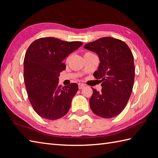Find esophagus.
I'll list each match as a JSON object with an SVG mask.
<instances>
[{
    "label": "esophagus",
    "instance_id": "obj_1",
    "mask_svg": "<svg viewBox=\"0 0 158 158\" xmlns=\"http://www.w3.org/2000/svg\"><path fill=\"white\" fill-rule=\"evenodd\" d=\"M85 87V85L83 84V83H79V89H83Z\"/></svg>",
    "mask_w": 158,
    "mask_h": 158
}]
</instances>
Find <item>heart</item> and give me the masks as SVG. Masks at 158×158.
I'll list each match as a JSON object with an SVG mask.
<instances>
[{
    "instance_id": "obj_1",
    "label": "heart",
    "mask_w": 158,
    "mask_h": 158,
    "mask_svg": "<svg viewBox=\"0 0 158 158\" xmlns=\"http://www.w3.org/2000/svg\"><path fill=\"white\" fill-rule=\"evenodd\" d=\"M89 53H90V52H86V53H85V55H86V54H89ZM69 58H70V56H69L66 58V61H68V60H69Z\"/></svg>"
}]
</instances>
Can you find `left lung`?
I'll use <instances>...</instances> for the list:
<instances>
[{
  "label": "left lung",
  "instance_id": "1",
  "mask_svg": "<svg viewBox=\"0 0 158 158\" xmlns=\"http://www.w3.org/2000/svg\"><path fill=\"white\" fill-rule=\"evenodd\" d=\"M84 48L98 55L100 64L94 77L102 82L101 92L92 88L89 106L103 118L115 117L125 108L135 81L134 56L125 42L102 37L85 45Z\"/></svg>",
  "mask_w": 158,
  "mask_h": 158
}]
</instances>
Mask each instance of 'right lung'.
<instances>
[{
    "instance_id": "obj_1",
    "label": "right lung",
    "mask_w": 158,
    "mask_h": 158,
    "mask_svg": "<svg viewBox=\"0 0 158 158\" xmlns=\"http://www.w3.org/2000/svg\"><path fill=\"white\" fill-rule=\"evenodd\" d=\"M83 45L54 37L36 39L29 46L23 60V78L29 101L43 118L56 120L69 112L78 85L58 84L60 73L65 70L62 62L70 53Z\"/></svg>"
}]
</instances>
